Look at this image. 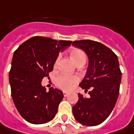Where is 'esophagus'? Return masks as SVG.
<instances>
[{"mask_svg": "<svg viewBox=\"0 0 134 134\" xmlns=\"http://www.w3.org/2000/svg\"><path fill=\"white\" fill-rule=\"evenodd\" d=\"M63 94H64V97H66V96H68V94H69V93H68L67 92L64 91V92H63Z\"/></svg>", "mask_w": 134, "mask_h": 134, "instance_id": "obj_1", "label": "esophagus"}]
</instances>
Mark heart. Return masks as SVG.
Instances as JSON below:
<instances>
[{
    "label": "heart",
    "mask_w": 134,
    "mask_h": 134,
    "mask_svg": "<svg viewBox=\"0 0 134 134\" xmlns=\"http://www.w3.org/2000/svg\"><path fill=\"white\" fill-rule=\"evenodd\" d=\"M70 56L76 65L82 62H86V55L80 49H73L70 51ZM60 56L58 55L54 62V67L58 66ZM79 81V78L76 76L59 75L55 79V85L64 90H69L72 87V85Z\"/></svg>",
    "instance_id": "heart-1"
}]
</instances>
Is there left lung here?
Wrapping results in <instances>:
<instances>
[{
  "mask_svg": "<svg viewBox=\"0 0 134 134\" xmlns=\"http://www.w3.org/2000/svg\"><path fill=\"white\" fill-rule=\"evenodd\" d=\"M72 45L87 54L89 64L79 86L90 91L89 98L79 93L72 113L81 125L96 126L108 117L116 103L122 72L117 55L104 44L91 40L75 41Z\"/></svg>",
  "mask_w": 134,
  "mask_h": 134,
  "instance_id": "8db88e82",
  "label": "left lung"
}]
</instances>
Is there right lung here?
<instances>
[{
    "label": "right lung",
    "instance_id": "add662e5",
    "mask_svg": "<svg viewBox=\"0 0 134 134\" xmlns=\"http://www.w3.org/2000/svg\"><path fill=\"white\" fill-rule=\"evenodd\" d=\"M71 41H56L35 36L14 52L9 73L12 100L22 117L30 123L40 125L49 122L57 113L64 94L62 90L41 85L43 78L53 71L60 51Z\"/></svg>",
    "mask_w": 134,
    "mask_h": 134
}]
</instances>
